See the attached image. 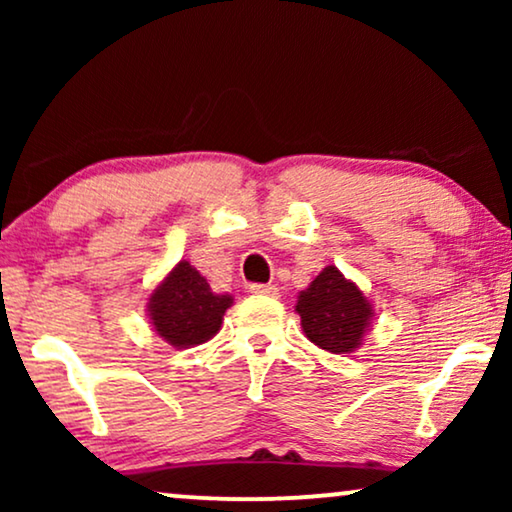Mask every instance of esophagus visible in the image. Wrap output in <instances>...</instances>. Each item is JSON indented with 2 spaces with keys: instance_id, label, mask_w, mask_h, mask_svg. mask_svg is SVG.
I'll list each match as a JSON object with an SVG mask.
<instances>
[{
  "instance_id": "obj_1",
  "label": "esophagus",
  "mask_w": 512,
  "mask_h": 512,
  "mask_svg": "<svg viewBox=\"0 0 512 512\" xmlns=\"http://www.w3.org/2000/svg\"><path fill=\"white\" fill-rule=\"evenodd\" d=\"M249 291L258 293V296H272V298L279 296V289L275 284H249Z\"/></svg>"
}]
</instances>
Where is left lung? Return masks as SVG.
I'll return each mask as SVG.
<instances>
[{"label":"left lung","mask_w":512,"mask_h":512,"mask_svg":"<svg viewBox=\"0 0 512 512\" xmlns=\"http://www.w3.org/2000/svg\"><path fill=\"white\" fill-rule=\"evenodd\" d=\"M296 312L307 340L331 354H352L370 331L375 312L368 298L335 265H326L305 291Z\"/></svg>","instance_id":"left-lung-1"}]
</instances>
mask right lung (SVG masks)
<instances>
[{"label":"right lung","mask_w":512,"mask_h":512,"mask_svg":"<svg viewBox=\"0 0 512 512\" xmlns=\"http://www.w3.org/2000/svg\"><path fill=\"white\" fill-rule=\"evenodd\" d=\"M233 296L214 293L207 279L188 261H179L146 303L156 333L167 345L188 349L212 340L221 331L223 314Z\"/></svg>","instance_id":"obj_1"}]
</instances>
